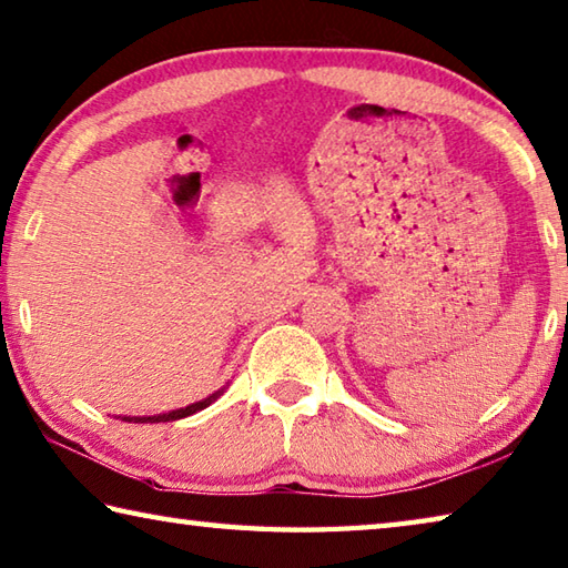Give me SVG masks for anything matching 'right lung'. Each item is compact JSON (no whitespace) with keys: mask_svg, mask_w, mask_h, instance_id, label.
<instances>
[{"mask_svg":"<svg viewBox=\"0 0 568 568\" xmlns=\"http://www.w3.org/2000/svg\"><path fill=\"white\" fill-rule=\"evenodd\" d=\"M226 388V386H224ZM224 388H219V392L209 394L206 398H202V402L196 404H189L184 408H176V410H166V414H158V416H122V420H128V424H166V420H180V418H186L196 414V410H202L206 406H211L216 402V398L224 394Z\"/></svg>","mask_w":568,"mask_h":568,"instance_id":"1","label":"right lung"}]
</instances>
